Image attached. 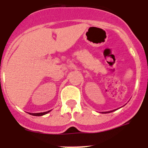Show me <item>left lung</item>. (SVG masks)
Masks as SVG:
<instances>
[{"label":"left lung","instance_id":"1","mask_svg":"<svg viewBox=\"0 0 148 148\" xmlns=\"http://www.w3.org/2000/svg\"><path fill=\"white\" fill-rule=\"evenodd\" d=\"M114 110H113V111H110V112H104V113H105V114H106V113H110V112H114Z\"/></svg>","mask_w":148,"mask_h":148}]
</instances>
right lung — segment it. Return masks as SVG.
<instances>
[{"mask_svg": "<svg viewBox=\"0 0 148 148\" xmlns=\"http://www.w3.org/2000/svg\"><path fill=\"white\" fill-rule=\"evenodd\" d=\"M50 112H51V110L47 111V112H42V113H29V114L31 115H33V116H42V115L46 114H47Z\"/></svg>", "mask_w": 148, "mask_h": 148, "instance_id": "right-lung-1", "label": "right lung"}]
</instances>
